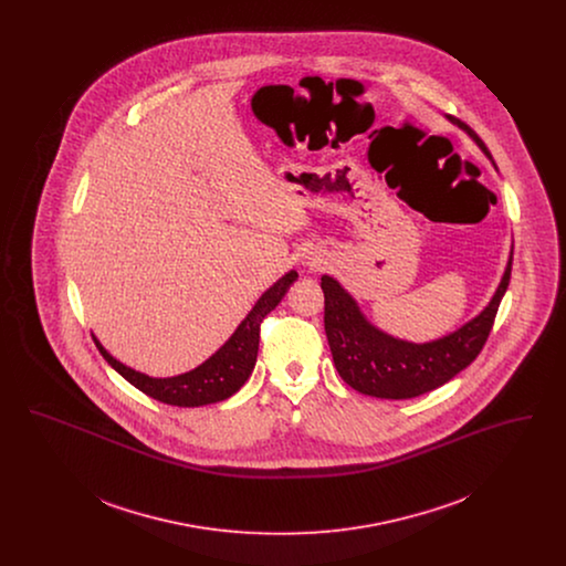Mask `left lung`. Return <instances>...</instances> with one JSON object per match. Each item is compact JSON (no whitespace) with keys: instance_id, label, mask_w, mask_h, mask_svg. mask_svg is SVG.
I'll list each match as a JSON object with an SVG mask.
<instances>
[{"instance_id":"obj_1","label":"left lung","mask_w":566,"mask_h":566,"mask_svg":"<svg viewBox=\"0 0 566 566\" xmlns=\"http://www.w3.org/2000/svg\"><path fill=\"white\" fill-rule=\"evenodd\" d=\"M450 123L469 135L492 161L480 135L457 118H450ZM512 261L513 245L494 295L475 318L424 344L381 331L367 321L358 301L335 277L323 275L324 331L337 374L360 395L395 401L413 399L443 386L469 367L484 348L501 298L510 286Z\"/></svg>"}]
</instances>
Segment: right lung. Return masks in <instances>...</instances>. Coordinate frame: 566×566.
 Returning a JSON list of instances; mask_svg holds the SVG:
<instances>
[{"mask_svg": "<svg viewBox=\"0 0 566 566\" xmlns=\"http://www.w3.org/2000/svg\"><path fill=\"white\" fill-rule=\"evenodd\" d=\"M296 277L298 273L295 270L284 273L273 286L259 296V301L254 303V307L248 312L242 323L238 324L233 335L206 363L180 376L150 377L139 374L132 367L123 365L120 360H116L95 335L93 339L97 350L102 352V356L108 360L109 367L118 371L129 384H134L135 388L142 390L144 395L176 407L218 403L233 397L252 374L256 365V354H259L261 323L271 310L277 307V303L289 293Z\"/></svg>", "mask_w": 566, "mask_h": 566, "instance_id": "obj_1", "label": "right lung"}]
</instances>
